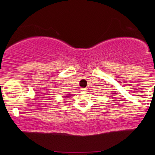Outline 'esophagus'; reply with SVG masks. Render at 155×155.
I'll return each mask as SVG.
<instances>
[{
    "label": "esophagus",
    "instance_id": "1",
    "mask_svg": "<svg viewBox=\"0 0 155 155\" xmlns=\"http://www.w3.org/2000/svg\"><path fill=\"white\" fill-rule=\"evenodd\" d=\"M81 90V92H86L87 90V88H81V90Z\"/></svg>",
    "mask_w": 155,
    "mask_h": 155
}]
</instances>
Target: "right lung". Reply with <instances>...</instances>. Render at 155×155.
<instances>
[{
	"label": "right lung",
	"mask_w": 155,
	"mask_h": 155,
	"mask_svg": "<svg viewBox=\"0 0 155 155\" xmlns=\"http://www.w3.org/2000/svg\"><path fill=\"white\" fill-rule=\"evenodd\" d=\"M68 95H67V96H65V97H66V98H67V97H69Z\"/></svg>",
	"instance_id": "obj_1"
}]
</instances>
